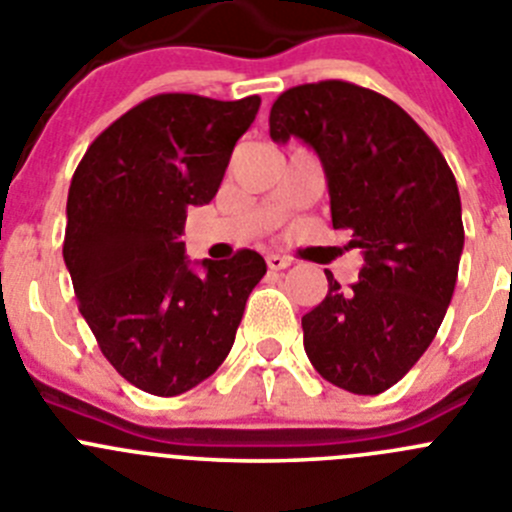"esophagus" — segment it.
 Returning <instances> with one entry per match:
<instances>
[{"label":"esophagus","mask_w":512,"mask_h":512,"mask_svg":"<svg viewBox=\"0 0 512 512\" xmlns=\"http://www.w3.org/2000/svg\"><path fill=\"white\" fill-rule=\"evenodd\" d=\"M266 264H269L271 271H281V269H289L291 259L289 256H281V253H266Z\"/></svg>","instance_id":"34e87169"}]
</instances>
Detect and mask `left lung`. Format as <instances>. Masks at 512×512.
<instances>
[{
	"mask_svg": "<svg viewBox=\"0 0 512 512\" xmlns=\"http://www.w3.org/2000/svg\"><path fill=\"white\" fill-rule=\"evenodd\" d=\"M269 133L316 150L334 228L364 256L347 291L326 271L329 294L301 319L306 357L347 392H384L430 347L455 291L465 243L455 175L397 102L354 82L281 92Z\"/></svg>",
	"mask_w": 512,
	"mask_h": 512,
	"instance_id": "left-lung-1",
	"label": "left lung"
}]
</instances>
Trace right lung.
Instances as JSON below:
<instances>
[{
	"label": "right lung",
	"instance_id": "1",
	"mask_svg": "<svg viewBox=\"0 0 512 512\" xmlns=\"http://www.w3.org/2000/svg\"><path fill=\"white\" fill-rule=\"evenodd\" d=\"M259 105V95H153L102 130L72 175L62 256L77 306L107 362L143 392L175 397L211 377L264 279L251 248L196 274L180 241Z\"/></svg>",
	"mask_w": 512,
	"mask_h": 512
}]
</instances>
